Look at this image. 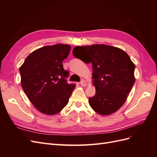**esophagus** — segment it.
Listing matches in <instances>:
<instances>
[{"label":"esophagus","mask_w":157,"mask_h":157,"mask_svg":"<svg viewBox=\"0 0 157 157\" xmlns=\"http://www.w3.org/2000/svg\"><path fill=\"white\" fill-rule=\"evenodd\" d=\"M80 84L82 85V86H86V85H87V83H86V82L85 81V80H82L81 81H80Z\"/></svg>","instance_id":"34e87169"}]
</instances>
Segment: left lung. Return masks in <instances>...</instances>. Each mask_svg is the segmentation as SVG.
Here are the masks:
<instances>
[{"mask_svg": "<svg viewBox=\"0 0 157 157\" xmlns=\"http://www.w3.org/2000/svg\"><path fill=\"white\" fill-rule=\"evenodd\" d=\"M73 54L92 63L96 94L89 98L93 110L101 115L115 113L125 103L135 82V65L126 52L106 44L76 46Z\"/></svg>", "mask_w": 157, "mask_h": 157, "instance_id": "obj_1", "label": "left lung"}]
</instances>
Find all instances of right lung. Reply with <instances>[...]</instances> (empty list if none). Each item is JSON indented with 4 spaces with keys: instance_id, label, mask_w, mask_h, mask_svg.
I'll list each match as a JSON object with an SVG mask.
<instances>
[{
    "instance_id": "right-lung-1",
    "label": "right lung",
    "mask_w": 157,
    "mask_h": 157,
    "mask_svg": "<svg viewBox=\"0 0 157 157\" xmlns=\"http://www.w3.org/2000/svg\"><path fill=\"white\" fill-rule=\"evenodd\" d=\"M71 47L57 44L33 51L21 67V85L28 99L38 111L47 115L59 113L67 105L75 88L67 83L63 61Z\"/></svg>"
}]
</instances>
